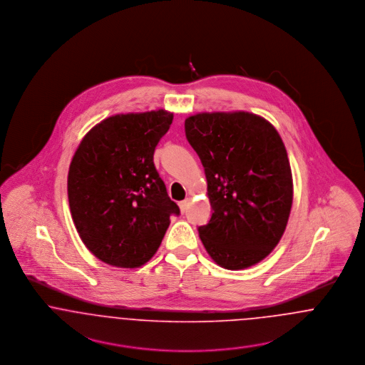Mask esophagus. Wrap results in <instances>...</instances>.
Segmentation results:
<instances>
[{
    "label": "esophagus",
    "mask_w": 365,
    "mask_h": 365,
    "mask_svg": "<svg viewBox=\"0 0 365 365\" xmlns=\"http://www.w3.org/2000/svg\"><path fill=\"white\" fill-rule=\"evenodd\" d=\"M189 204H190V198H186V200H183V201H180V202H179V208H180V212H182V213L187 209Z\"/></svg>",
    "instance_id": "esophagus-1"
}]
</instances>
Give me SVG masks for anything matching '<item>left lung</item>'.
Returning <instances> with one entry per match:
<instances>
[{
	"mask_svg": "<svg viewBox=\"0 0 365 365\" xmlns=\"http://www.w3.org/2000/svg\"><path fill=\"white\" fill-rule=\"evenodd\" d=\"M213 209L201 242L217 265L240 271L278 245L293 205V175L277 128L260 115L200 112L185 120Z\"/></svg>",
	"mask_w": 365,
	"mask_h": 365,
	"instance_id": "8db88e82",
	"label": "left lung"
}]
</instances>
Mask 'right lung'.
<instances>
[{"label": "right lung", "mask_w": 365, "mask_h": 365, "mask_svg": "<svg viewBox=\"0 0 365 365\" xmlns=\"http://www.w3.org/2000/svg\"><path fill=\"white\" fill-rule=\"evenodd\" d=\"M174 113L165 109L109 116L81 140L68 170L76 231L105 264L139 268L156 255L179 208L158 176L153 155Z\"/></svg>", "instance_id": "right-lung-1"}]
</instances>
